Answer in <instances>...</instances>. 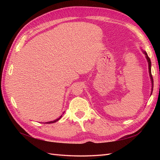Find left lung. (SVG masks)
Masks as SVG:
<instances>
[{"label":"left lung","mask_w":160,"mask_h":160,"mask_svg":"<svg viewBox=\"0 0 160 160\" xmlns=\"http://www.w3.org/2000/svg\"><path fill=\"white\" fill-rule=\"evenodd\" d=\"M142 52L145 54L146 56V58H147V61H148V72H149V76H150L151 78V84H152V91H151V94L152 92V89H153V79H152V74H151V60L149 58V57L148 56V54L147 53V52H144V51L142 50Z\"/></svg>","instance_id":"left-lung-1"}]
</instances>
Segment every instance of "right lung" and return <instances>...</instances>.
<instances>
[{
	"instance_id": "obj_1",
	"label": "right lung",
	"mask_w": 160,
	"mask_h": 160,
	"mask_svg": "<svg viewBox=\"0 0 160 160\" xmlns=\"http://www.w3.org/2000/svg\"><path fill=\"white\" fill-rule=\"evenodd\" d=\"M61 117H62V115H61V116L60 117V118H58V119H56V120H53V121H50V122H45V124H52V123H54V122H56L57 121H58L61 118Z\"/></svg>"
}]
</instances>
